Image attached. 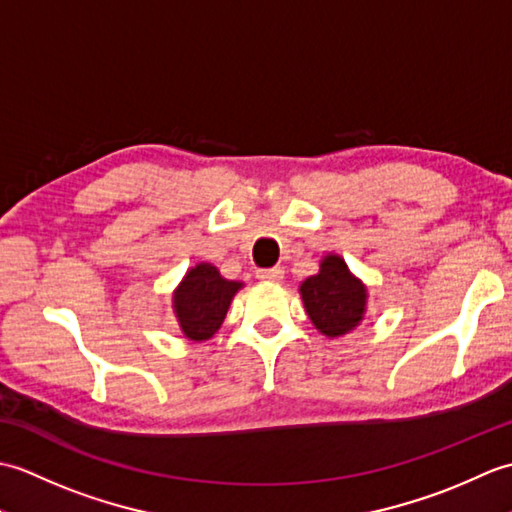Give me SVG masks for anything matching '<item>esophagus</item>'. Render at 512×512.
I'll use <instances>...</instances> for the list:
<instances>
[{
	"instance_id": "34e87169",
	"label": "esophagus",
	"mask_w": 512,
	"mask_h": 512,
	"mask_svg": "<svg viewBox=\"0 0 512 512\" xmlns=\"http://www.w3.org/2000/svg\"><path fill=\"white\" fill-rule=\"evenodd\" d=\"M257 279L266 281V284H279L281 279H284V268H264V270H257Z\"/></svg>"
}]
</instances>
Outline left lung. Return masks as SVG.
<instances>
[{
    "instance_id": "obj_1",
    "label": "left lung",
    "mask_w": 512,
    "mask_h": 512,
    "mask_svg": "<svg viewBox=\"0 0 512 512\" xmlns=\"http://www.w3.org/2000/svg\"><path fill=\"white\" fill-rule=\"evenodd\" d=\"M299 292L314 328L328 339L352 332L365 317L367 288L339 255H325L319 273L303 281Z\"/></svg>"
}]
</instances>
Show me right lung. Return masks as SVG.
<instances>
[{
    "instance_id": "right-lung-1",
    "label": "right lung",
    "mask_w": 512,
    "mask_h": 512,
    "mask_svg": "<svg viewBox=\"0 0 512 512\" xmlns=\"http://www.w3.org/2000/svg\"><path fill=\"white\" fill-rule=\"evenodd\" d=\"M242 286V281L224 279L211 264L193 266L173 292V312L182 334L191 341H209L220 330L228 306Z\"/></svg>"
}]
</instances>
